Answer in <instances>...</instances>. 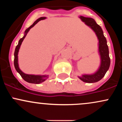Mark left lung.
Masks as SVG:
<instances>
[{
  "label": "left lung",
  "instance_id": "obj_1",
  "mask_svg": "<svg viewBox=\"0 0 122 122\" xmlns=\"http://www.w3.org/2000/svg\"><path fill=\"white\" fill-rule=\"evenodd\" d=\"M82 22L95 32L97 36L98 42V53L100 56V64L96 72L92 74H82L78 76L81 80L87 83H93L101 80L108 70L110 66V58L109 57V50L107 42L104 37L102 29L96 23L93 18L80 16Z\"/></svg>",
  "mask_w": 122,
  "mask_h": 122
}]
</instances>
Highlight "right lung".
Segmentation results:
<instances>
[{
    "mask_svg": "<svg viewBox=\"0 0 122 122\" xmlns=\"http://www.w3.org/2000/svg\"><path fill=\"white\" fill-rule=\"evenodd\" d=\"M46 19V17H41L37 19V20H36L34 22L33 25L31 26H30L29 28H27L26 30H25L24 33V36L23 37L20 38L19 40V42H18V45L16 46V48H15V52H14V66L16 71H17L19 73V75L21 76L23 79L25 81H27L29 83H33V84H40L41 82H43L45 81V80L49 78V75H29V74H26L24 72H22L21 71L20 68H19V64H18V53H19V49H20V47L21 46V44H22V42H23V40L25 39V38L26 37V35L28 33V32L29 31V30L31 29L32 27H33L36 25L39 21L41 20H44V19Z\"/></svg>",
    "mask_w": 122,
    "mask_h": 122,
    "instance_id": "add662e5",
    "label": "right lung"
}]
</instances>
